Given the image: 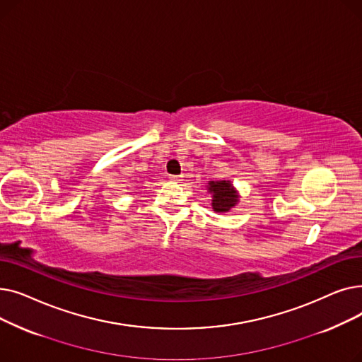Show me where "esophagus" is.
<instances>
[{
    "mask_svg": "<svg viewBox=\"0 0 362 362\" xmlns=\"http://www.w3.org/2000/svg\"><path fill=\"white\" fill-rule=\"evenodd\" d=\"M170 180L175 182V183H179L182 180V176H170Z\"/></svg>",
    "mask_w": 362,
    "mask_h": 362,
    "instance_id": "1",
    "label": "esophagus"
}]
</instances>
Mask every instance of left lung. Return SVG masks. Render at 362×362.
Wrapping results in <instances>:
<instances>
[{
    "instance_id": "8db88e82",
    "label": "left lung",
    "mask_w": 362,
    "mask_h": 362,
    "mask_svg": "<svg viewBox=\"0 0 362 362\" xmlns=\"http://www.w3.org/2000/svg\"><path fill=\"white\" fill-rule=\"evenodd\" d=\"M211 194V206L216 213H229L239 202V192L230 180H211L206 185Z\"/></svg>"
}]
</instances>
